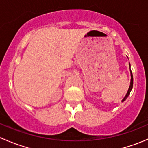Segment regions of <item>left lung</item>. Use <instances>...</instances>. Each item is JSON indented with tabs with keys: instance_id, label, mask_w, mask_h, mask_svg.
I'll return each instance as SVG.
<instances>
[{
	"instance_id": "8db88e82",
	"label": "left lung",
	"mask_w": 148,
	"mask_h": 148,
	"mask_svg": "<svg viewBox=\"0 0 148 148\" xmlns=\"http://www.w3.org/2000/svg\"><path fill=\"white\" fill-rule=\"evenodd\" d=\"M130 65V75H131V80H130V86H129V89H128V91L127 92L126 95L125 96V97L122 99V102H124V101L126 100L127 98L128 97V96L130 95V92L131 90H132V86H133V76H132V71H131V69H130V64H129Z\"/></svg>"
}]
</instances>
